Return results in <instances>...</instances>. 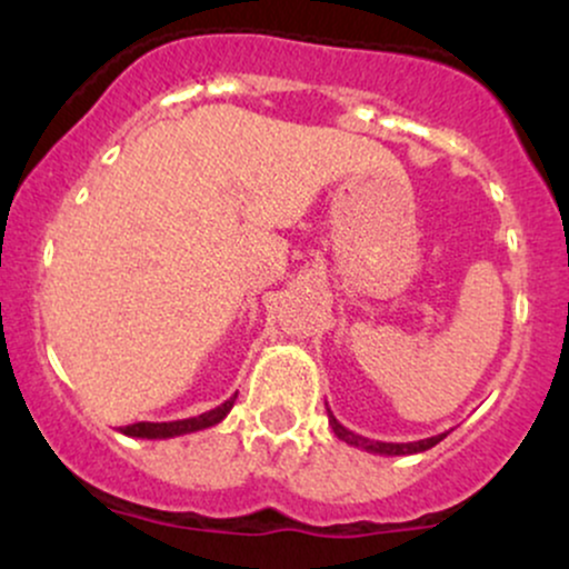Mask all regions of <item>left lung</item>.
<instances>
[{"instance_id": "left-lung-1", "label": "left lung", "mask_w": 569, "mask_h": 569, "mask_svg": "<svg viewBox=\"0 0 569 569\" xmlns=\"http://www.w3.org/2000/svg\"><path fill=\"white\" fill-rule=\"evenodd\" d=\"M329 426L335 430L337 439H342L345 443H350V447H358V449H367V452H375V455H417V452H426V449L436 447L441 439H447V433H439V436H430V439H422V441H409V443H390V441H371V439H363V436L352 433L345 426H339L337 417L329 411Z\"/></svg>"}]
</instances>
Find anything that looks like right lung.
I'll list each match as a JSON object with an SVG mask.
<instances>
[{
    "label": "right lung",
    "mask_w": 569,
    "mask_h": 569,
    "mask_svg": "<svg viewBox=\"0 0 569 569\" xmlns=\"http://www.w3.org/2000/svg\"><path fill=\"white\" fill-rule=\"evenodd\" d=\"M234 398L238 393L227 398L224 403L211 411H202L198 417H189V420H173V422H133V426L120 428V433L133 436V439H173V436H184V433H194V430H206L217 422L224 420L230 415Z\"/></svg>",
    "instance_id": "right-lung-1"
}]
</instances>
